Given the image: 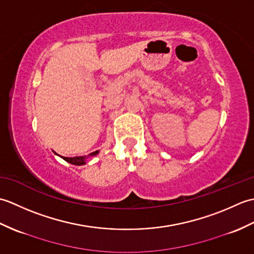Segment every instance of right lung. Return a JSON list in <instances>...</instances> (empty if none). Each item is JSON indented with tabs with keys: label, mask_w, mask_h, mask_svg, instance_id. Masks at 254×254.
I'll return each mask as SVG.
<instances>
[{
	"label": "right lung",
	"mask_w": 254,
	"mask_h": 254,
	"mask_svg": "<svg viewBox=\"0 0 254 254\" xmlns=\"http://www.w3.org/2000/svg\"><path fill=\"white\" fill-rule=\"evenodd\" d=\"M98 153H99V150H96V152L89 154V156H95ZM55 154H57V153H55ZM61 158H63L64 160L67 161V163H69V164H72V165L80 166V165L86 164V158H87V156H78V157H63V156H61Z\"/></svg>",
	"instance_id": "obj_1"
}]
</instances>
